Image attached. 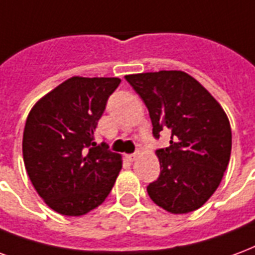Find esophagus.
Masks as SVG:
<instances>
[{
	"label": "esophagus",
	"mask_w": 255,
	"mask_h": 255,
	"mask_svg": "<svg viewBox=\"0 0 255 255\" xmlns=\"http://www.w3.org/2000/svg\"><path fill=\"white\" fill-rule=\"evenodd\" d=\"M138 155H140V153H138V152H135V153L128 155V156H126V157H128V160H129V161H134V160H137V157H138Z\"/></svg>",
	"instance_id": "obj_1"
}]
</instances>
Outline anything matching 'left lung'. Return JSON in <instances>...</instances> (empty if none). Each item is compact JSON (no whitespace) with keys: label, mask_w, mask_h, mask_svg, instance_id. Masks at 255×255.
Masks as SVG:
<instances>
[{"label":"left lung","mask_w":255,"mask_h":255,"mask_svg":"<svg viewBox=\"0 0 255 255\" xmlns=\"http://www.w3.org/2000/svg\"><path fill=\"white\" fill-rule=\"evenodd\" d=\"M125 79L149 111L153 137L171 134L170 145L156 150L160 175L146 187L150 200L175 215L201 208L220 185L231 156V126L224 110L181 70Z\"/></svg>","instance_id":"8db88e82"}]
</instances>
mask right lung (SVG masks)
<instances>
[{
	"label": "right lung",
	"mask_w": 255,
	"mask_h": 255,
	"mask_svg": "<svg viewBox=\"0 0 255 255\" xmlns=\"http://www.w3.org/2000/svg\"><path fill=\"white\" fill-rule=\"evenodd\" d=\"M117 77H72L29 111L23 134L25 170L35 190L65 216H81L105 201L122 168L121 155L94 131Z\"/></svg>",
	"instance_id": "1"
}]
</instances>
